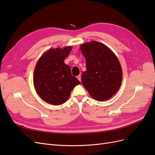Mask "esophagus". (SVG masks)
<instances>
[{
    "instance_id": "obj_1",
    "label": "esophagus",
    "mask_w": 155,
    "mask_h": 155,
    "mask_svg": "<svg viewBox=\"0 0 155 155\" xmlns=\"http://www.w3.org/2000/svg\"><path fill=\"white\" fill-rule=\"evenodd\" d=\"M77 78L78 79V80L81 82V76H79H79H77Z\"/></svg>"
}]
</instances>
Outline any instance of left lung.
I'll return each instance as SVG.
<instances>
[{
    "mask_svg": "<svg viewBox=\"0 0 155 155\" xmlns=\"http://www.w3.org/2000/svg\"><path fill=\"white\" fill-rule=\"evenodd\" d=\"M80 49L87 64V70L81 76L83 85L96 100H109L118 90L122 81V70L118 58L100 42L83 44Z\"/></svg>",
    "mask_w": 155,
    "mask_h": 155,
    "instance_id": "obj_1",
    "label": "left lung"
}]
</instances>
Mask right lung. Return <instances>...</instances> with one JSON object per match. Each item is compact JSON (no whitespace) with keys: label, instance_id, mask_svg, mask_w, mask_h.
Instances as JSON below:
<instances>
[{"label":"right lung","instance_id":"1","mask_svg":"<svg viewBox=\"0 0 155 155\" xmlns=\"http://www.w3.org/2000/svg\"><path fill=\"white\" fill-rule=\"evenodd\" d=\"M71 50V46L51 48L42 55L36 64L34 87L38 95L50 104H64L72 89L80 83L72 75L70 67L64 63Z\"/></svg>","mask_w":155,"mask_h":155}]
</instances>
